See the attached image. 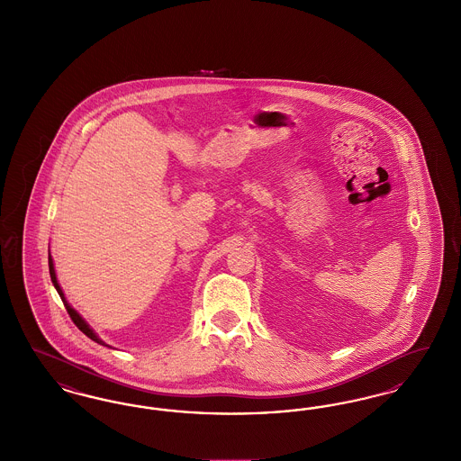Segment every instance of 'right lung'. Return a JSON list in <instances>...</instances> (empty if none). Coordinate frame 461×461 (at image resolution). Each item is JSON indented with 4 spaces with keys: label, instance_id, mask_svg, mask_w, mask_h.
<instances>
[{
    "label": "right lung",
    "instance_id": "add662e5",
    "mask_svg": "<svg viewBox=\"0 0 461 461\" xmlns=\"http://www.w3.org/2000/svg\"><path fill=\"white\" fill-rule=\"evenodd\" d=\"M48 264H50V276H51V282H53V285L57 288V292H59V295L62 297V303H64V306H66L67 312H68V316H70V320L74 321V325L77 327V329L81 330L85 335H88L91 340H95V342H98V344H102L104 346V342L95 335V331L89 329L88 323L72 309V307L67 304L66 297H64V292H62V288L59 285V282H57V276H55V269H53V261H51V256H48Z\"/></svg>",
    "mask_w": 461,
    "mask_h": 461
}]
</instances>
